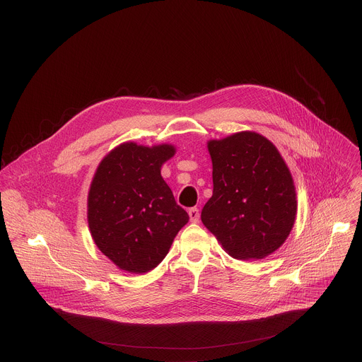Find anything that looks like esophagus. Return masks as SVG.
Returning <instances> with one entry per match:
<instances>
[{
	"mask_svg": "<svg viewBox=\"0 0 362 362\" xmlns=\"http://www.w3.org/2000/svg\"><path fill=\"white\" fill-rule=\"evenodd\" d=\"M189 217H190V221H193V223H197V221H199V218H200V213H199V209H196V207H192V209H189Z\"/></svg>",
	"mask_w": 362,
	"mask_h": 362,
	"instance_id": "1",
	"label": "esophagus"
}]
</instances>
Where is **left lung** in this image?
<instances>
[{
  "mask_svg": "<svg viewBox=\"0 0 362 362\" xmlns=\"http://www.w3.org/2000/svg\"><path fill=\"white\" fill-rule=\"evenodd\" d=\"M213 194L202 221L226 253L260 260L287 240L297 216L293 176L277 148L245 131L207 142Z\"/></svg>",
  "mask_w": 362,
  "mask_h": 362,
  "instance_id": "left-lung-1",
  "label": "left lung"
}]
</instances>
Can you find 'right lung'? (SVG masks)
Instances as JSON below:
<instances>
[{
    "instance_id": "right-lung-1",
    "label": "right lung",
    "mask_w": 362,
    "mask_h": 362,
    "mask_svg": "<svg viewBox=\"0 0 362 362\" xmlns=\"http://www.w3.org/2000/svg\"><path fill=\"white\" fill-rule=\"evenodd\" d=\"M169 144L125 142L99 163L88 193V224L96 247L120 270L144 274L169 253L189 214L160 175L175 156Z\"/></svg>"
}]
</instances>
